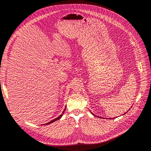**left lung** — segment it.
Returning a JSON list of instances; mask_svg holds the SVG:
<instances>
[{
	"label": "left lung",
	"instance_id": "8db88e82",
	"mask_svg": "<svg viewBox=\"0 0 151 151\" xmlns=\"http://www.w3.org/2000/svg\"><path fill=\"white\" fill-rule=\"evenodd\" d=\"M129 110H130V109H129ZM129 110H128V111H129ZM128 111H127V112H128ZM127 112H125V114H127ZM91 112V114H92V115H94V116H96V117H98V118H101V117H99V116H96V115H94V114H93V113H92V112ZM109 119H112V118H109Z\"/></svg>",
	"mask_w": 151,
	"mask_h": 151
}]
</instances>
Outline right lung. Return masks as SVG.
I'll return each instance as SVG.
<instances>
[{"mask_svg": "<svg viewBox=\"0 0 151 151\" xmlns=\"http://www.w3.org/2000/svg\"><path fill=\"white\" fill-rule=\"evenodd\" d=\"M66 107H65V109H64V111H63V113H62V114L61 115H60L58 117H57V118H56L55 119H52V121H51L50 122H48V123H47V124H44V125H48V124H51V123H52V122H55V121H57V120H58V119H60L61 117H62V116H63V114H64V111H65V110H66Z\"/></svg>", "mask_w": 151, "mask_h": 151, "instance_id": "1", "label": "right lung"}]
</instances>
